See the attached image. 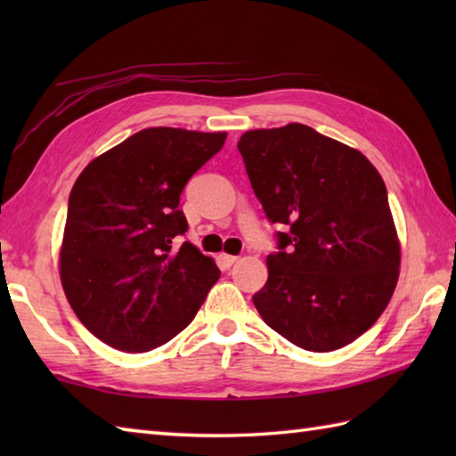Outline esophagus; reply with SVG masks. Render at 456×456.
I'll use <instances>...</instances> for the list:
<instances>
[{"label":"esophagus","instance_id":"1","mask_svg":"<svg viewBox=\"0 0 456 456\" xmlns=\"http://www.w3.org/2000/svg\"><path fill=\"white\" fill-rule=\"evenodd\" d=\"M239 260V256H233V255H219V265L223 268H231Z\"/></svg>","mask_w":456,"mask_h":456}]
</instances>
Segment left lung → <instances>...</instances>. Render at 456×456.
Segmentation results:
<instances>
[{"label":"left lung","mask_w":456,"mask_h":456,"mask_svg":"<svg viewBox=\"0 0 456 456\" xmlns=\"http://www.w3.org/2000/svg\"><path fill=\"white\" fill-rule=\"evenodd\" d=\"M237 149L268 221L288 227L253 296L260 317L305 351L353 343L382 315L400 274L382 176L362 152L302 123L247 131Z\"/></svg>","instance_id":"1"}]
</instances>
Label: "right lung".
Masks as SVG:
<instances>
[{
    "mask_svg": "<svg viewBox=\"0 0 456 456\" xmlns=\"http://www.w3.org/2000/svg\"><path fill=\"white\" fill-rule=\"evenodd\" d=\"M227 133L151 127L94 159L68 198L61 280L90 333L147 353L183 331L221 273L188 240V180Z\"/></svg>",
    "mask_w": 456,
    "mask_h": 456,
    "instance_id": "obj_1",
    "label": "right lung"
}]
</instances>
